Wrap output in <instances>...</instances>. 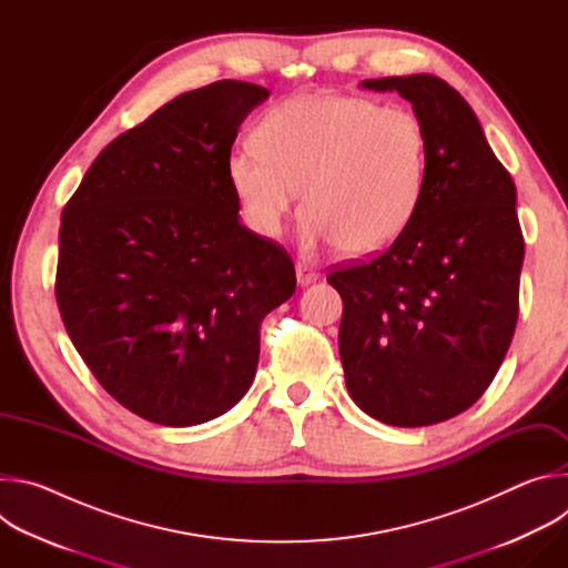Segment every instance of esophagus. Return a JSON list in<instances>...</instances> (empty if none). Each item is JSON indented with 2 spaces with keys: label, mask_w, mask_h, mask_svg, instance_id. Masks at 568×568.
I'll use <instances>...</instances> for the list:
<instances>
[{
  "label": "esophagus",
  "mask_w": 568,
  "mask_h": 568,
  "mask_svg": "<svg viewBox=\"0 0 568 568\" xmlns=\"http://www.w3.org/2000/svg\"><path fill=\"white\" fill-rule=\"evenodd\" d=\"M318 281V274L314 272V270H310L307 265H296V283L301 285V287H307V285H312V283H316Z\"/></svg>",
  "instance_id": "1"
}]
</instances>
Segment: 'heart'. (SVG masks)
Masks as SVG:
<instances>
[{
  "instance_id": "obj_1",
  "label": "heart",
  "mask_w": 568,
  "mask_h": 568,
  "mask_svg": "<svg viewBox=\"0 0 568 568\" xmlns=\"http://www.w3.org/2000/svg\"><path fill=\"white\" fill-rule=\"evenodd\" d=\"M427 154L425 123L409 108L303 94L263 116L256 145L229 152L226 178L254 233L276 237L303 189L305 247L339 245L342 254L366 258L412 226Z\"/></svg>"
}]
</instances>
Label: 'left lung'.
<instances>
[{
	"mask_svg": "<svg viewBox=\"0 0 568 568\" xmlns=\"http://www.w3.org/2000/svg\"><path fill=\"white\" fill-rule=\"evenodd\" d=\"M429 139L423 204L371 263L337 270L339 355L357 407L393 427L449 420L495 379L515 335L524 235L517 189L467 101L432 73L371 78Z\"/></svg>",
	"mask_w": 568,
	"mask_h": 568,
	"instance_id": "left-lung-1",
	"label": "left lung"
}]
</instances>
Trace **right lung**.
Here are the masks:
<instances>
[{"label": "right lung", "mask_w": 568, "mask_h": 568, "mask_svg": "<svg viewBox=\"0 0 568 568\" xmlns=\"http://www.w3.org/2000/svg\"><path fill=\"white\" fill-rule=\"evenodd\" d=\"M270 92L217 80L116 136L62 211L55 298L101 386L164 427L209 423L254 382L292 258L240 222L237 128Z\"/></svg>", "instance_id": "right-lung-1"}]
</instances>
